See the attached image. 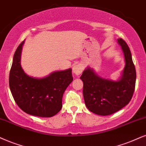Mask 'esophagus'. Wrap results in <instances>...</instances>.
<instances>
[{
    "mask_svg": "<svg viewBox=\"0 0 146 146\" xmlns=\"http://www.w3.org/2000/svg\"><path fill=\"white\" fill-rule=\"evenodd\" d=\"M82 71H83V67L82 64H75V65L73 67V74H75V75H77V76L82 73Z\"/></svg>",
    "mask_w": 146,
    "mask_h": 146,
    "instance_id": "34e87169",
    "label": "esophagus"
}]
</instances>
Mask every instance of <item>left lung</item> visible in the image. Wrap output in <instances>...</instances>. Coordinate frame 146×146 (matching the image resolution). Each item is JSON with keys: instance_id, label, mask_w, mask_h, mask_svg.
Masks as SVG:
<instances>
[{"instance_id": "left-lung-1", "label": "left lung", "mask_w": 146, "mask_h": 146, "mask_svg": "<svg viewBox=\"0 0 146 146\" xmlns=\"http://www.w3.org/2000/svg\"><path fill=\"white\" fill-rule=\"evenodd\" d=\"M125 56V66L119 81L102 78L88 67L80 79L84 83L85 104L90 111L98 115H110L129 104L132 98L136 81V71L131 53L126 42L118 39Z\"/></svg>"}]
</instances>
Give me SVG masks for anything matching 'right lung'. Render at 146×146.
<instances>
[{"instance_id": "obj_1", "label": "right lung", "mask_w": 146, "mask_h": 146, "mask_svg": "<svg viewBox=\"0 0 146 146\" xmlns=\"http://www.w3.org/2000/svg\"><path fill=\"white\" fill-rule=\"evenodd\" d=\"M24 41L13 56L9 73V87L13 97L21 109L31 115L51 117L61 110L65 90L73 82L72 70L55 71L44 78L27 75L21 67V53Z\"/></svg>"}]
</instances>
